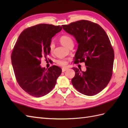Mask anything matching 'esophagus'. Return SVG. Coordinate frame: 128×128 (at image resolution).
Listing matches in <instances>:
<instances>
[{
    "label": "esophagus",
    "mask_w": 128,
    "mask_h": 128,
    "mask_svg": "<svg viewBox=\"0 0 128 128\" xmlns=\"http://www.w3.org/2000/svg\"><path fill=\"white\" fill-rule=\"evenodd\" d=\"M68 70V69L67 68H62V72H66V70Z\"/></svg>",
    "instance_id": "34e87169"
}]
</instances>
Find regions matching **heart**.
Listing matches in <instances>:
<instances>
[{
	"label": "heart",
	"instance_id": "1",
	"mask_svg": "<svg viewBox=\"0 0 128 128\" xmlns=\"http://www.w3.org/2000/svg\"><path fill=\"white\" fill-rule=\"evenodd\" d=\"M60 42L62 45L67 48H68L70 46L73 44V40L72 38V37H70L69 36H67V35H64V36H62L60 38ZM54 43L53 42H51L50 45V51L52 52L54 50ZM56 63L59 64V66H66L68 64V61L66 59H60L57 60Z\"/></svg>",
	"mask_w": 128,
	"mask_h": 128
}]
</instances>
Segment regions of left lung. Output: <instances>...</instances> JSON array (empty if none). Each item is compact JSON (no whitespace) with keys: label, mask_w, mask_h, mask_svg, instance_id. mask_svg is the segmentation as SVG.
<instances>
[{"label":"left lung","mask_w":128,"mask_h":128,"mask_svg":"<svg viewBox=\"0 0 128 128\" xmlns=\"http://www.w3.org/2000/svg\"><path fill=\"white\" fill-rule=\"evenodd\" d=\"M78 43L75 63L85 62L86 70L72 68L75 75L72 82L75 89L87 96H94L103 90L112 75L114 53L107 34L98 24L80 20L62 25Z\"/></svg>","instance_id":"obj_1"}]
</instances>
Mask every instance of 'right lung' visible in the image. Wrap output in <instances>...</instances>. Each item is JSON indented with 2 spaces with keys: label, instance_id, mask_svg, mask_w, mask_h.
Instances as JSON below:
<instances>
[{
  "label": "right lung",
  "instance_id": "add662e5",
  "mask_svg": "<svg viewBox=\"0 0 128 128\" xmlns=\"http://www.w3.org/2000/svg\"><path fill=\"white\" fill-rule=\"evenodd\" d=\"M62 29L60 26L41 24L24 30L12 54V63L18 85L29 94L43 96L55 86L61 74L60 68L53 66L48 70L40 66V59L50 53L52 38Z\"/></svg>",
  "mask_w": 128,
  "mask_h": 128
}]
</instances>
